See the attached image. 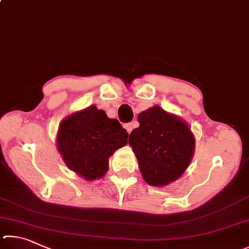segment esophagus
Here are the masks:
<instances>
[{"mask_svg":"<svg viewBox=\"0 0 249 249\" xmlns=\"http://www.w3.org/2000/svg\"><path fill=\"white\" fill-rule=\"evenodd\" d=\"M124 128L127 129V131H128V133H130L133 130V128H136V121L134 122H130V124H124Z\"/></svg>","mask_w":249,"mask_h":249,"instance_id":"1","label":"esophagus"}]
</instances>
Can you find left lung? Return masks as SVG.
<instances>
[{
	"mask_svg": "<svg viewBox=\"0 0 249 249\" xmlns=\"http://www.w3.org/2000/svg\"><path fill=\"white\" fill-rule=\"evenodd\" d=\"M138 121L140 125L130 133L129 145L143 179L155 187L177 180L195 152V136L188 124L158 105L142 111Z\"/></svg>",
	"mask_w": 249,
	"mask_h": 249,
	"instance_id": "obj_1",
	"label": "left lung"
}]
</instances>
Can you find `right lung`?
I'll return each instance as SVG.
<instances>
[{"mask_svg":"<svg viewBox=\"0 0 249 249\" xmlns=\"http://www.w3.org/2000/svg\"><path fill=\"white\" fill-rule=\"evenodd\" d=\"M128 132L117 119L95 106L75 111L61 121L56 147L67 166L85 180L100 179L109 158L127 145Z\"/></svg>","mask_w":249,"mask_h":249,"instance_id":"add662e5","label":"right lung"}]
</instances>
